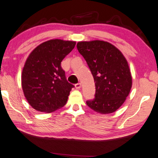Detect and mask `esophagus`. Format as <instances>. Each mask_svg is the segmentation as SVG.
I'll return each instance as SVG.
<instances>
[{
	"instance_id": "34e87169",
	"label": "esophagus",
	"mask_w": 158,
	"mask_h": 158,
	"mask_svg": "<svg viewBox=\"0 0 158 158\" xmlns=\"http://www.w3.org/2000/svg\"><path fill=\"white\" fill-rule=\"evenodd\" d=\"M75 88H76V89H81V83H77V84H75Z\"/></svg>"
}]
</instances>
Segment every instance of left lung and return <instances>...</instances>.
I'll use <instances>...</instances> for the list:
<instances>
[{
    "mask_svg": "<svg viewBox=\"0 0 158 158\" xmlns=\"http://www.w3.org/2000/svg\"><path fill=\"white\" fill-rule=\"evenodd\" d=\"M77 48L87 62L96 85L95 98L86 101L87 105L101 114L116 111L132 85L126 58L115 46L104 41L79 42Z\"/></svg>",
    "mask_w": 158,
    "mask_h": 158,
    "instance_id": "8db88e82",
    "label": "left lung"
}]
</instances>
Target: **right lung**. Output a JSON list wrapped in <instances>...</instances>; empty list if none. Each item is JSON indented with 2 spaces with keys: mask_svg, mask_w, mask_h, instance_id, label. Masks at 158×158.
Returning <instances> with one entry per match:
<instances>
[{
  "mask_svg": "<svg viewBox=\"0 0 158 158\" xmlns=\"http://www.w3.org/2000/svg\"><path fill=\"white\" fill-rule=\"evenodd\" d=\"M73 41L51 40L30 53L21 75V86L29 105L51 113L66 104L74 85L68 83L61 62L74 49Z\"/></svg>",
  "mask_w": 158,
  "mask_h": 158,
  "instance_id": "right-lung-1",
  "label": "right lung"
}]
</instances>
